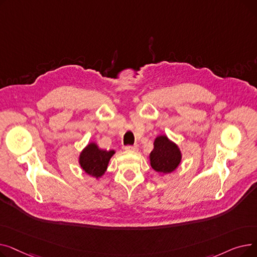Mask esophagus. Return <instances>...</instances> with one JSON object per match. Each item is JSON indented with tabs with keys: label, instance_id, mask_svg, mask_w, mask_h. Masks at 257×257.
<instances>
[{
	"label": "esophagus",
	"instance_id": "obj_1",
	"mask_svg": "<svg viewBox=\"0 0 257 257\" xmlns=\"http://www.w3.org/2000/svg\"><path fill=\"white\" fill-rule=\"evenodd\" d=\"M125 150L127 151H138L139 150V147L137 145H133V146H125Z\"/></svg>",
	"mask_w": 257,
	"mask_h": 257
}]
</instances>
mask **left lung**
Segmentation results:
<instances>
[{
	"instance_id": "left-lung-1",
	"label": "left lung",
	"mask_w": 257,
	"mask_h": 257,
	"mask_svg": "<svg viewBox=\"0 0 257 257\" xmlns=\"http://www.w3.org/2000/svg\"><path fill=\"white\" fill-rule=\"evenodd\" d=\"M151 167L158 173H171L181 161V153L178 147L166 136L156 138L154 149L150 154Z\"/></svg>"
}]
</instances>
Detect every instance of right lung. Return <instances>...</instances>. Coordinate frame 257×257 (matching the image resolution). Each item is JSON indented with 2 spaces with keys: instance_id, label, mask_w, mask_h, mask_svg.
I'll return each instance as SVG.
<instances>
[{
  "instance_id": "obj_1",
  "label": "right lung",
  "mask_w": 257,
  "mask_h": 257,
  "mask_svg": "<svg viewBox=\"0 0 257 257\" xmlns=\"http://www.w3.org/2000/svg\"><path fill=\"white\" fill-rule=\"evenodd\" d=\"M113 154V150H101L96 144H89L80 154V166L90 176L101 177Z\"/></svg>"
}]
</instances>
